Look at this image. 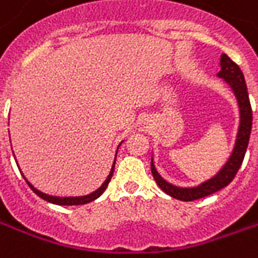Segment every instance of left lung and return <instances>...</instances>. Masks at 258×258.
Instances as JSON below:
<instances>
[{
  "mask_svg": "<svg viewBox=\"0 0 258 258\" xmlns=\"http://www.w3.org/2000/svg\"><path fill=\"white\" fill-rule=\"evenodd\" d=\"M220 66L221 70L217 73L218 79H222L228 84L233 92V95L236 98L239 107V127L238 133H236V138H235V145L231 152V155L228 157L225 164L220 168V171L213 175L211 178L206 179L205 182L196 185V186H177V185L170 184L168 181L163 178L159 174V171L155 167V162L153 157L151 160V170L152 175L159 185V188L170 195L171 198L178 200H184V202H192V200L205 198L211 194H216L217 190L225 188L238 173V170L242 166L243 162L244 153L249 145L250 133H251V121H253V116H251V106H250L249 94H247V87H246V81H244L243 73L239 69V66L233 60L228 58L225 53H222L221 59H220Z\"/></svg>",
  "mask_w": 258,
  "mask_h": 258,
  "instance_id": "8db88e82",
  "label": "left lung"
}]
</instances>
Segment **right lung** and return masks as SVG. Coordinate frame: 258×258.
Returning <instances> with one entry per match:
<instances>
[{
  "label": "right lung",
  "instance_id": "right-lung-1",
  "mask_svg": "<svg viewBox=\"0 0 258 258\" xmlns=\"http://www.w3.org/2000/svg\"><path fill=\"white\" fill-rule=\"evenodd\" d=\"M123 144V141L118 144V146ZM118 151V148H117ZM117 151H116V156H117ZM15 156V155H14ZM116 156H114V162H113V166L112 168H110V173H109V175H107V178L103 181V184L98 188L96 190H94V192H91V194L88 195H84V196H52V195H48V194H44V192H41V190H38L37 188H34L33 185L27 181V178H26L25 175H23V178L26 179V182L29 184V186H30L31 189H33V192L34 194H37L41 199L47 200V202H49V203H53V205H59V206H79V205H87V203H90V202H92V200L98 199L99 196H101L103 192H105V189L107 188V184L110 182V179H112V175H113V171H114V164H116ZM18 164V163H16ZM20 170V168H19Z\"/></svg>",
  "mask_w": 258,
  "mask_h": 258
}]
</instances>
